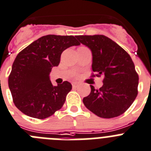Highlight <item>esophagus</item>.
Here are the masks:
<instances>
[{"mask_svg": "<svg viewBox=\"0 0 151 151\" xmlns=\"http://www.w3.org/2000/svg\"><path fill=\"white\" fill-rule=\"evenodd\" d=\"M72 85H73V88H77V87L78 86V84L77 83V82H73Z\"/></svg>", "mask_w": 151, "mask_h": 151, "instance_id": "1", "label": "esophagus"}]
</instances>
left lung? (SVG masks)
Returning a JSON list of instances; mask_svg holds the SVG:
<instances>
[{
    "label": "left lung",
    "mask_w": 151,
    "mask_h": 151,
    "mask_svg": "<svg viewBox=\"0 0 151 151\" xmlns=\"http://www.w3.org/2000/svg\"><path fill=\"white\" fill-rule=\"evenodd\" d=\"M92 52L91 77H102V87L83 99L85 106L100 118H112L124 113L138 93V74L131 56L104 35L76 36Z\"/></svg>",
    "instance_id": "left-lung-1"
}]
</instances>
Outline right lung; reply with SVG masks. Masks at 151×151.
<instances>
[{
  "label": "right lung",
  "mask_w": 151,
  "mask_h": 151,
  "mask_svg": "<svg viewBox=\"0 0 151 151\" xmlns=\"http://www.w3.org/2000/svg\"><path fill=\"white\" fill-rule=\"evenodd\" d=\"M80 44L73 36L46 35L39 38L17 54L8 78L15 106L24 114L44 119L60 110L72 89L65 81L52 86L49 74L60 64L62 52Z\"/></svg>",
  "instance_id": "obj_1"
}]
</instances>
